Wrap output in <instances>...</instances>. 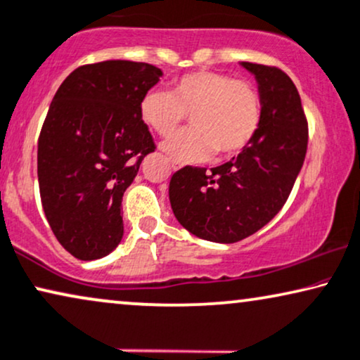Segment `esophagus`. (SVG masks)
<instances>
[{
	"mask_svg": "<svg viewBox=\"0 0 360 360\" xmlns=\"http://www.w3.org/2000/svg\"><path fill=\"white\" fill-rule=\"evenodd\" d=\"M171 167H172V171H177V169H181V166L177 165V162H174V161H171Z\"/></svg>",
	"mask_w": 360,
	"mask_h": 360,
	"instance_id": "1",
	"label": "esophagus"
}]
</instances>
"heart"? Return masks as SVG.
<instances>
[{
	"label": "heart",
	"instance_id": "b5f03b06",
	"mask_svg": "<svg viewBox=\"0 0 360 360\" xmlns=\"http://www.w3.org/2000/svg\"><path fill=\"white\" fill-rule=\"evenodd\" d=\"M144 124L169 138L189 116L193 129L166 141L162 149L181 162L224 159L243 151L256 136L262 116L257 89L216 71H194L172 83V91H149L139 101Z\"/></svg>",
	"mask_w": 360,
	"mask_h": 360
}]
</instances>
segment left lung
<instances>
[{"mask_svg":"<svg viewBox=\"0 0 360 360\" xmlns=\"http://www.w3.org/2000/svg\"><path fill=\"white\" fill-rule=\"evenodd\" d=\"M257 81L261 124L238 156L212 167L186 166L169 183L179 224L198 238L233 244L281 211L307 151V121L292 79L279 68L240 63Z\"/></svg>","mask_w":360,"mask_h":360,"instance_id":"left-lung-1","label":"left lung"}]
</instances>
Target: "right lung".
<instances>
[{
    "label": "right lung",
    "instance_id": "right-lung-1",
    "mask_svg": "<svg viewBox=\"0 0 360 360\" xmlns=\"http://www.w3.org/2000/svg\"><path fill=\"white\" fill-rule=\"evenodd\" d=\"M162 72L108 59L79 66L54 94L38 139L41 204L59 244L81 261L117 248L122 194L153 153L139 101Z\"/></svg>",
    "mask_w": 360,
    "mask_h": 360
}]
</instances>
